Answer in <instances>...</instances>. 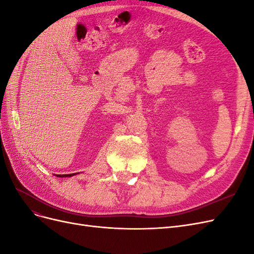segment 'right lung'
<instances>
[{
	"label": "right lung",
	"mask_w": 254,
	"mask_h": 254,
	"mask_svg": "<svg viewBox=\"0 0 254 254\" xmlns=\"http://www.w3.org/2000/svg\"><path fill=\"white\" fill-rule=\"evenodd\" d=\"M73 175H75V174H70V175H63V176H59V177H71V176H73Z\"/></svg>",
	"instance_id": "obj_1"
}]
</instances>
